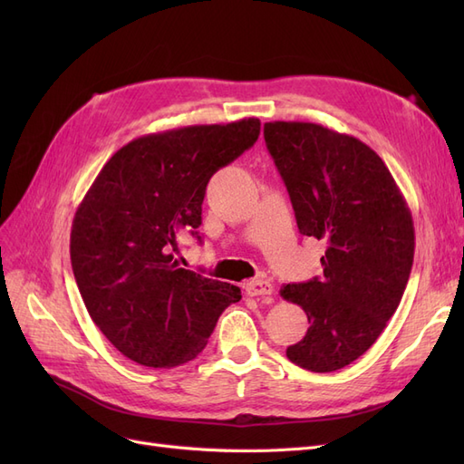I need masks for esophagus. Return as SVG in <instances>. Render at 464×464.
<instances>
[{
	"label": "esophagus",
	"instance_id": "34e87169",
	"mask_svg": "<svg viewBox=\"0 0 464 464\" xmlns=\"http://www.w3.org/2000/svg\"><path fill=\"white\" fill-rule=\"evenodd\" d=\"M273 290L275 288L269 280H263V278L249 280V283L246 285V292L249 294V296H269V294H273Z\"/></svg>",
	"mask_w": 464,
	"mask_h": 464
}]
</instances>
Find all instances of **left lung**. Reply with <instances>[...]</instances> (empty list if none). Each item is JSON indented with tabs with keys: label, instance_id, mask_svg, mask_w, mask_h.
I'll use <instances>...</instances> for the list:
<instances>
[{
	"label": "left lung",
	"instance_id": "1",
	"mask_svg": "<svg viewBox=\"0 0 464 464\" xmlns=\"http://www.w3.org/2000/svg\"><path fill=\"white\" fill-rule=\"evenodd\" d=\"M263 135L298 230L327 244L323 276L280 288L310 321L286 356L304 370L336 372L397 312L414 261L411 208L385 162L356 137L305 121H269Z\"/></svg>",
	"mask_w": 464,
	"mask_h": 464
}]
</instances>
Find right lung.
I'll list each match as a JSON object with an SVG mask.
<instances>
[{"label":"right lung","mask_w":464,"mask_h":464,"mask_svg":"<svg viewBox=\"0 0 464 464\" xmlns=\"http://www.w3.org/2000/svg\"><path fill=\"white\" fill-rule=\"evenodd\" d=\"M257 118L189 125L133 139L111 157L79 205L72 266L91 319L123 356L174 368L205 348L237 286L181 269L178 236H201L210 176L254 147Z\"/></svg>","instance_id":"add662e5"}]
</instances>
